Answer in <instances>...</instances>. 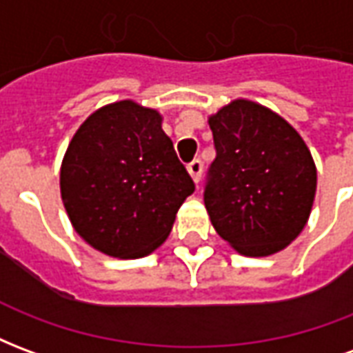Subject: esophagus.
Masks as SVG:
<instances>
[{"instance_id":"obj_1","label":"esophagus","mask_w":353,"mask_h":353,"mask_svg":"<svg viewBox=\"0 0 353 353\" xmlns=\"http://www.w3.org/2000/svg\"><path fill=\"white\" fill-rule=\"evenodd\" d=\"M187 172L191 174L192 181H194V183H199L200 176H202V162H200L199 159H196V161L189 162V164H187Z\"/></svg>"}]
</instances>
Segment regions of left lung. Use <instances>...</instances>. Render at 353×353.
<instances>
[{"instance_id": "8db88e82", "label": "left lung", "mask_w": 353, "mask_h": 353, "mask_svg": "<svg viewBox=\"0 0 353 353\" xmlns=\"http://www.w3.org/2000/svg\"><path fill=\"white\" fill-rule=\"evenodd\" d=\"M215 159L204 204L238 253L266 257L295 240L316 196V164L291 124L265 105L234 100L208 119Z\"/></svg>"}]
</instances>
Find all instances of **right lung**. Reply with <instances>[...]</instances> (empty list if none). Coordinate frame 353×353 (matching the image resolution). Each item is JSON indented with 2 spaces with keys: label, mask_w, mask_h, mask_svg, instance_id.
I'll return each instance as SVG.
<instances>
[{
  "label": "right lung",
  "mask_w": 353,
  "mask_h": 353,
  "mask_svg": "<svg viewBox=\"0 0 353 353\" xmlns=\"http://www.w3.org/2000/svg\"><path fill=\"white\" fill-rule=\"evenodd\" d=\"M192 191L161 113L132 100L94 111L75 132L60 170L62 202L75 232L119 259L154 252Z\"/></svg>",
  "instance_id": "right-lung-1"
}]
</instances>
